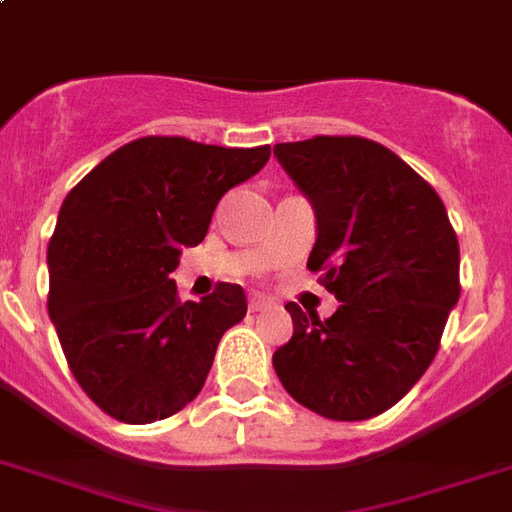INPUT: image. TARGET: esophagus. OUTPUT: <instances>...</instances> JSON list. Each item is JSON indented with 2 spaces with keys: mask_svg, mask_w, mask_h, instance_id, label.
<instances>
[{
  "mask_svg": "<svg viewBox=\"0 0 512 512\" xmlns=\"http://www.w3.org/2000/svg\"><path fill=\"white\" fill-rule=\"evenodd\" d=\"M265 308H271V300L263 295H249V311H265Z\"/></svg>",
  "mask_w": 512,
  "mask_h": 512,
  "instance_id": "1",
  "label": "esophagus"
}]
</instances>
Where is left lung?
Returning a JSON list of instances; mask_svg holds the SVG:
<instances>
[{
  "label": "left lung",
  "mask_w": 512,
  "mask_h": 512,
  "mask_svg": "<svg viewBox=\"0 0 512 512\" xmlns=\"http://www.w3.org/2000/svg\"><path fill=\"white\" fill-rule=\"evenodd\" d=\"M317 214L308 271L341 300L330 319L287 303L292 338L273 370L300 405L335 421L400 403L440 349L459 300V241L429 182L362 136L273 147Z\"/></svg>",
  "instance_id": "obj_1"
}]
</instances>
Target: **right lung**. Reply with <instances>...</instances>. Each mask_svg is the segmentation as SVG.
<instances>
[{
  "label": "right lung",
  "mask_w": 512,
  "mask_h": 512,
  "mask_svg": "<svg viewBox=\"0 0 512 512\" xmlns=\"http://www.w3.org/2000/svg\"><path fill=\"white\" fill-rule=\"evenodd\" d=\"M268 158V144L142 136L64 198L48 244V314L77 384L112 419H169L204 389L247 295L220 282L201 303H182L169 273L182 247L204 241L222 195Z\"/></svg>",
  "instance_id": "obj_1"
}]
</instances>
